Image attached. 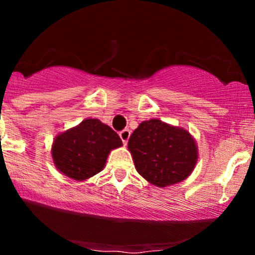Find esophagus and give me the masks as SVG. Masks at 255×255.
Segmentation results:
<instances>
[{"label": "esophagus", "mask_w": 255, "mask_h": 255, "mask_svg": "<svg viewBox=\"0 0 255 255\" xmlns=\"http://www.w3.org/2000/svg\"><path fill=\"white\" fill-rule=\"evenodd\" d=\"M119 135H120V137H121L122 142L126 145L127 144L128 139H129V136H130V131H129V129H124V130L120 131Z\"/></svg>", "instance_id": "34e87169"}]
</instances>
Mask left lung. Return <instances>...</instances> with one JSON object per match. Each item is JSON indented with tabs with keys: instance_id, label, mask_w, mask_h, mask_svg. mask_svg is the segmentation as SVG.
<instances>
[{
	"instance_id": "8db88e82",
	"label": "left lung",
	"mask_w": 255,
	"mask_h": 255,
	"mask_svg": "<svg viewBox=\"0 0 255 255\" xmlns=\"http://www.w3.org/2000/svg\"><path fill=\"white\" fill-rule=\"evenodd\" d=\"M128 148L137 172L157 187L183 181L198 159L197 145L188 131L156 119L139 125Z\"/></svg>"
}]
</instances>
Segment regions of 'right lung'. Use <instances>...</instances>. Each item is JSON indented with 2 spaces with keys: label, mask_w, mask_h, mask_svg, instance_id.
Segmentation results:
<instances>
[{
  "label": "right lung",
  "mask_w": 255,
  "mask_h": 255,
  "mask_svg": "<svg viewBox=\"0 0 255 255\" xmlns=\"http://www.w3.org/2000/svg\"><path fill=\"white\" fill-rule=\"evenodd\" d=\"M122 146L119 134L99 120H85L55 139L52 159L61 172L83 181L98 174L109 152Z\"/></svg>",
  "instance_id": "add662e5"
}]
</instances>
